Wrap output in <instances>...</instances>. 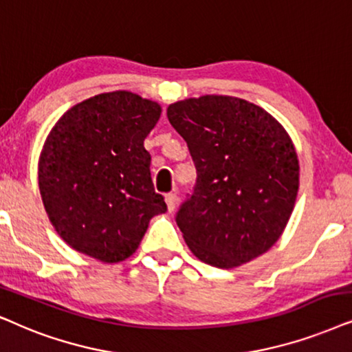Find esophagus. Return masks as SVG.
Segmentation results:
<instances>
[{
    "mask_svg": "<svg viewBox=\"0 0 352 352\" xmlns=\"http://www.w3.org/2000/svg\"><path fill=\"white\" fill-rule=\"evenodd\" d=\"M165 200H166L168 210H170V212H175V208L177 205V195L175 192H170V194L165 195Z\"/></svg>",
    "mask_w": 352,
    "mask_h": 352,
    "instance_id": "34e87169",
    "label": "esophagus"
}]
</instances>
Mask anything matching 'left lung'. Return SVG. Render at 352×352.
Segmentation results:
<instances>
[{"mask_svg": "<svg viewBox=\"0 0 352 352\" xmlns=\"http://www.w3.org/2000/svg\"><path fill=\"white\" fill-rule=\"evenodd\" d=\"M166 115L197 170L176 213L192 254L234 268L267 252L298 195L299 162L287 132L257 104L223 95L182 100Z\"/></svg>", "mask_w": 352, "mask_h": 352, "instance_id": "obj_1", "label": "left lung"}]
</instances>
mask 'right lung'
<instances>
[{"instance_id":"right-lung-1","label":"right lung","mask_w":352,"mask_h":352,"mask_svg":"<svg viewBox=\"0 0 352 352\" xmlns=\"http://www.w3.org/2000/svg\"><path fill=\"white\" fill-rule=\"evenodd\" d=\"M160 113L158 103L118 90L77 103L54 124L38 186L50 221L72 249L121 262L139 248L150 218L166 212L144 147Z\"/></svg>"}]
</instances>
